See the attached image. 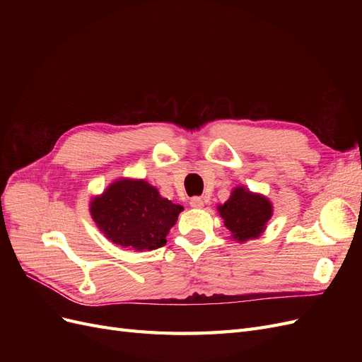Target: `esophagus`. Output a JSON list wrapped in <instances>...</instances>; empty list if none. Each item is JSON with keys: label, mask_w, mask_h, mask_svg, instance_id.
<instances>
[{"label": "esophagus", "mask_w": 362, "mask_h": 362, "mask_svg": "<svg viewBox=\"0 0 362 362\" xmlns=\"http://www.w3.org/2000/svg\"><path fill=\"white\" fill-rule=\"evenodd\" d=\"M190 206L193 208H202L204 206V199L201 196H194V198L190 199Z\"/></svg>", "instance_id": "34e87169"}]
</instances>
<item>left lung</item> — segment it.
Instances as JSON below:
<instances>
[{
  "label": "left lung",
  "instance_id": "1",
  "mask_svg": "<svg viewBox=\"0 0 362 362\" xmlns=\"http://www.w3.org/2000/svg\"><path fill=\"white\" fill-rule=\"evenodd\" d=\"M272 208L266 196L252 193L245 185H240L225 204L217 206V211L223 218V225L231 231V237L243 243L264 233L273 213Z\"/></svg>",
  "mask_w": 362,
  "mask_h": 362
}]
</instances>
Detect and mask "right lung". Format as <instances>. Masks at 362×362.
<instances>
[{"mask_svg": "<svg viewBox=\"0 0 362 362\" xmlns=\"http://www.w3.org/2000/svg\"><path fill=\"white\" fill-rule=\"evenodd\" d=\"M182 206L160 196L145 180L120 178L90 202V214L112 243L139 252L166 245Z\"/></svg>", "mask_w": 362, "mask_h": 362, "instance_id": "right-lung-1", "label": "right lung"}]
</instances>
